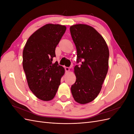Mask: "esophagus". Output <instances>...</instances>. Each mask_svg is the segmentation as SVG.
Here are the masks:
<instances>
[{"label":"esophagus","mask_w":134,"mask_h":134,"mask_svg":"<svg viewBox=\"0 0 134 134\" xmlns=\"http://www.w3.org/2000/svg\"><path fill=\"white\" fill-rule=\"evenodd\" d=\"M65 68V72H68V71H69V70H70V69L68 67H65L64 68Z\"/></svg>","instance_id":"esophagus-1"}]
</instances>
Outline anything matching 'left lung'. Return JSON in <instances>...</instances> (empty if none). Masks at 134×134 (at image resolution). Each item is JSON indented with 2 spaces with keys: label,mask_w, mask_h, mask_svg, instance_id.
Returning <instances> with one entry per match:
<instances>
[{
  "label": "left lung",
  "mask_w": 134,
  "mask_h": 134,
  "mask_svg": "<svg viewBox=\"0 0 134 134\" xmlns=\"http://www.w3.org/2000/svg\"><path fill=\"white\" fill-rule=\"evenodd\" d=\"M70 34L77 51L74 67L76 81L71 92L74 100L86 104L99 93L108 69L109 50L107 44L94 28L83 24L70 27Z\"/></svg>",
  "instance_id": "8db88e82"
}]
</instances>
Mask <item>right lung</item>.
<instances>
[{"mask_svg":"<svg viewBox=\"0 0 134 134\" xmlns=\"http://www.w3.org/2000/svg\"><path fill=\"white\" fill-rule=\"evenodd\" d=\"M66 30L65 26L47 24L30 36L24 47L22 63L28 87L44 101L54 98L65 73L63 66L52 62Z\"/></svg>","mask_w":134,"mask_h":134,"instance_id":"right-lung-1","label":"right lung"}]
</instances>
